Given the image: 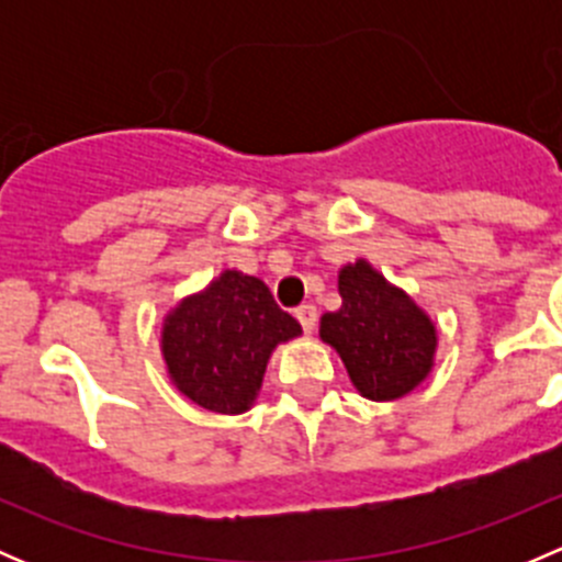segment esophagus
I'll use <instances>...</instances> for the list:
<instances>
[{
	"label": "esophagus",
	"instance_id": "34e87169",
	"mask_svg": "<svg viewBox=\"0 0 562 562\" xmlns=\"http://www.w3.org/2000/svg\"><path fill=\"white\" fill-rule=\"evenodd\" d=\"M296 317H299V323H302L304 334H310L317 323V310L313 307V304H302V307L296 310Z\"/></svg>",
	"mask_w": 562,
	"mask_h": 562
}]
</instances>
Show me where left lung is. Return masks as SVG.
<instances>
[{
	"label": "left lung",
	"instance_id": "8db88e82",
	"mask_svg": "<svg viewBox=\"0 0 562 562\" xmlns=\"http://www.w3.org/2000/svg\"><path fill=\"white\" fill-rule=\"evenodd\" d=\"M342 307L321 317V337L348 367L364 396L389 402L427 378L435 353V326L402 291L370 263L339 271Z\"/></svg>",
	"mask_w": 562,
	"mask_h": 562
}]
</instances>
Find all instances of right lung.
Wrapping results in <instances>:
<instances>
[{"instance_id": "right-lung-1", "label": "right lung", "mask_w": 562, "mask_h": 562, "mask_svg": "<svg viewBox=\"0 0 562 562\" xmlns=\"http://www.w3.org/2000/svg\"><path fill=\"white\" fill-rule=\"evenodd\" d=\"M299 334L296 317L277 307L263 282L225 271L168 315L162 356L181 394L206 411L241 413L258 394L274 345Z\"/></svg>"}]
</instances>
